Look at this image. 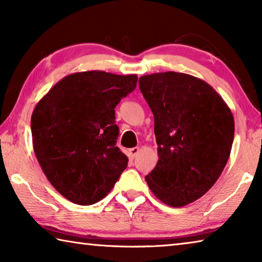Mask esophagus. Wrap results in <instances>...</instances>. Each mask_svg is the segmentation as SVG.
<instances>
[{
	"instance_id": "34e87169",
	"label": "esophagus",
	"mask_w": 262,
	"mask_h": 262,
	"mask_svg": "<svg viewBox=\"0 0 262 262\" xmlns=\"http://www.w3.org/2000/svg\"><path fill=\"white\" fill-rule=\"evenodd\" d=\"M140 151V148L139 147H135V148H132L129 149V156L132 158H135L137 156V154Z\"/></svg>"
}]
</instances>
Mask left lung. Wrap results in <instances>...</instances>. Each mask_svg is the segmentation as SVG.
I'll return each instance as SVG.
<instances>
[{"label":"left lung","mask_w":262,"mask_h":262,"mask_svg":"<svg viewBox=\"0 0 262 262\" xmlns=\"http://www.w3.org/2000/svg\"><path fill=\"white\" fill-rule=\"evenodd\" d=\"M140 90L155 120L158 162L145 181L170 207L200 199L223 172L231 152L234 120L215 89L192 75H144Z\"/></svg>","instance_id":"8db88e82"}]
</instances>
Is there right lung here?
Segmentation results:
<instances>
[{
	"instance_id": "obj_1",
	"label": "right lung",
	"mask_w": 262,
	"mask_h": 262,
	"mask_svg": "<svg viewBox=\"0 0 262 262\" xmlns=\"http://www.w3.org/2000/svg\"><path fill=\"white\" fill-rule=\"evenodd\" d=\"M136 75L99 70L70 74L35 105L31 130L35 157L57 192L89 206L108 194L127 167L115 143V106L134 91Z\"/></svg>"
}]
</instances>
